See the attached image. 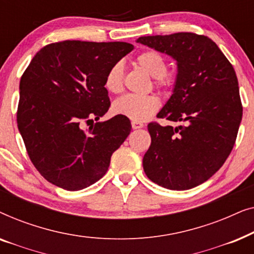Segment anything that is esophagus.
Here are the masks:
<instances>
[{"label": "esophagus", "mask_w": 254, "mask_h": 254, "mask_svg": "<svg viewBox=\"0 0 254 254\" xmlns=\"http://www.w3.org/2000/svg\"><path fill=\"white\" fill-rule=\"evenodd\" d=\"M131 127H133V129H140V128L143 127V124L140 123V121H131Z\"/></svg>", "instance_id": "obj_1"}]
</instances>
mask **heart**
Listing matches in <instances>:
<instances>
[{
  "mask_svg": "<svg viewBox=\"0 0 254 254\" xmlns=\"http://www.w3.org/2000/svg\"><path fill=\"white\" fill-rule=\"evenodd\" d=\"M136 64L154 77L157 88L169 89L173 84L172 78L166 75L168 64L165 59L155 51H145L136 58ZM104 85L112 93H119L124 88V67L121 62H117L106 72ZM159 107V99L154 95H133L128 93L113 103L112 110L116 114L124 116L133 121H144L150 118Z\"/></svg>",
  "mask_w": 254,
  "mask_h": 254,
  "instance_id": "b5f03b06",
  "label": "heart"
}]
</instances>
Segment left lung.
<instances>
[{
	"label": "left lung",
	"instance_id": "1",
	"mask_svg": "<svg viewBox=\"0 0 254 254\" xmlns=\"http://www.w3.org/2000/svg\"><path fill=\"white\" fill-rule=\"evenodd\" d=\"M136 43L177 61L172 95L157 117L183 123L148 125L151 144L144 172L168 190L193 189L216 173L234 148L243 116L237 76L208 37L179 32L140 37Z\"/></svg>",
	"mask_w": 254,
	"mask_h": 254
}]
</instances>
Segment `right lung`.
Instances as JSON below:
<instances>
[{
	"label": "right lung",
	"mask_w": 254,
	"mask_h": 254,
	"mask_svg": "<svg viewBox=\"0 0 254 254\" xmlns=\"http://www.w3.org/2000/svg\"><path fill=\"white\" fill-rule=\"evenodd\" d=\"M133 48L120 41L65 40L41 48L24 71L17 125L31 162L53 185L79 190L98 182L129 135L126 117L98 120L111 104L106 72ZM93 119L97 123L83 130L82 123Z\"/></svg>",
	"instance_id": "1"
}]
</instances>
